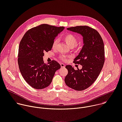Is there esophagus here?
Here are the masks:
<instances>
[{
    "label": "esophagus",
    "instance_id": "34e87169",
    "mask_svg": "<svg viewBox=\"0 0 122 122\" xmlns=\"http://www.w3.org/2000/svg\"><path fill=\"white\" fill-rule=\"evenodd\" d=\"M60 66H61V67L62 68V67H65V65L63 64V63H61L60 64Z\"/></svg>",
    "mask_w": 122,
    "mask_h": 122
}]
</instances>
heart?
<instances>
[{"label":"heart","instance_id":"obj_1","mask_svg":"<svg viewBox=\"0 0 122 122\" xmlns=\"http://www.w3.org/2000/svg\"><path fill=\"white\" fill-rule=\"evenodd\" d=\"M63 39L65 40V41L66 43V44L69 45L70 47H73L76 46V44L77 43V38L73 34L71 33H68L66 34L64 37ZM58 43V40L57 39H56L53 43L52 44V47L53 49H55L56 48V46H57V44ZM72 56L71 55H61L59 56V58L64 62H66L68 61V58H72Z\"/></svg>","mask_w":122,"mask_h":122}]
</instances>
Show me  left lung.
Returning <instances> with one entry per match:
<instances>
[{
  "mask_svg": "<svg viewBox=\"0 0 122 122\" xmlns=\"http://www.w3.org/2000/svg\"><path fill=\"white\" fill-rule=\"evenodd\" d=\"M83 37V46L73 63L82 66L81 69L76 70L70 65L66 68L68 74L65 78L66 85L78 91L91 86L99 76L104 63V43L99 33L88 26H77L67 28Z\"/></svg>",
  "mask_w": 122,
  "mask_h": 122,
  "instance_id": "left-lung-1",
  "label": "left lung"
}]
</instances>
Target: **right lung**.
I'll use <instances>...</instances> for the list:
<instances>
[{"instance_id":"add662e5","label":"right lung","mask_w":122,"mask_h":122,"mask_svg":"<svg viewBox=\"0 0 122 122\" xmlns=\"http://www.w3.org/2000/svg\"><path fill=\"white\" fill-rule=\"evenodd\" d=\"M64 29L43 24L29 30L21 40L18 62L20 72L27 83L35 89H43L52 82L56 71L61 67L55 60L43 61L45 52L51 51L55 37Z\"/></svg>"}]
</instances>
